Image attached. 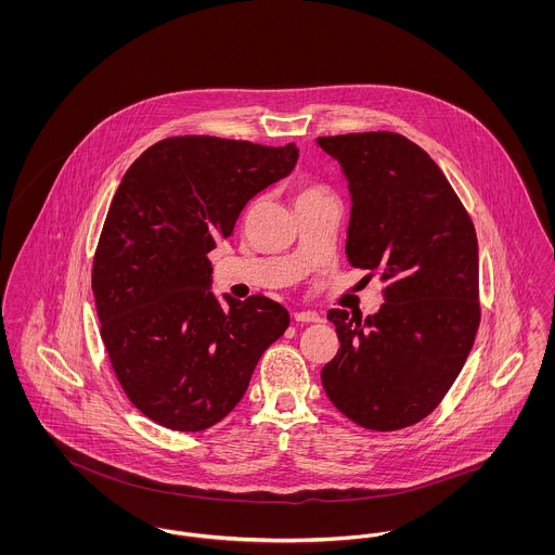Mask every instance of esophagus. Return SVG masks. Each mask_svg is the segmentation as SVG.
Masks as SVG:
<instances>
[{
    "instance_id": "34e87169",
    "label": "esophagus",
    "mask_w": 555,
    "mask_h": 555,
    "mask_svg": "<svg viewBox=\"0 0 555 555\" xmlns=\"http://www.w3.org/2000/svg\"><path fill=\"white\" fill-rule=\"evenodd\" d=\"M294 319L298 323H319L321 321L319 312H314V310H298V312H294Z\"/></svg>"
}]
</instances>
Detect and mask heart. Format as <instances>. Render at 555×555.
<instances>
[{
	"label": "heart",
	"instance_id": "b5f03b06",
	"mask_svg": "<svg viewBox=\"0 0 555 555\" xmlns=\"http://www.w3.org/2000/svg\"><path fill=\"white\" fill-rule=\"evenodd\" d=\"M319 194H327L325 190H321V188H304V190H299L298 198H308V196H319ZM296 198V201H298Z\"/></svg>",
	"mask_w": 555,
	"mask_h": 555
}]
</instances>
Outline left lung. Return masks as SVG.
I'll list each match as a JSON object with an SVG mask.
<instances>
[{
	"label": "left lung",
	"mask_w": 555,
	"mask_h": 555,
	"mask_svg": "<svg viewBox=\"0 0 555 555\" xmlns=\"http://www.w3.org/2000/svg\"><path fill=\"white\" fill-rule=\"evenodd\" d=\"M350 192L346 256L380 272L376 314L332 308L340 350L323 367L332 403L372 430L428 416L459 378L479 327L470 217L423 147L397 132L319 137Z\"/></svg>",
	"instance_id": "8db88e82"
}]
</instances>
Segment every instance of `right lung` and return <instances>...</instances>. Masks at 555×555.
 <instances>
[{"mask_svg": "<svg viewBox=\"0 0 555 555\" xmlns=\"http://www.w3.org/2000/svg\"><path fill=\"white\" fill-rule=\"evenodd\" d=\"M296 143L169 137L125 172L92 263L101 338L128 399L172 430H203L243 399L289 327L274 299L214 292L207 254L245 205L294 171Z\"/></svg>", "mask_w": 555, "mask_h": 555, "instance_id": "right-lung-1", "label": "right lung"}]
</instances>
